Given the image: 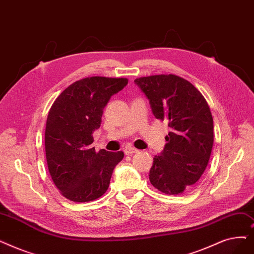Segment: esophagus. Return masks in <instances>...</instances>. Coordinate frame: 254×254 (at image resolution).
Returning a JSON list of instances; mask_svg holds the SVG:
<instances>
[{
	"label": "esophagus",
	"mask_w": 254,
	"mask_h": 254,
	"mask_svg": "<svg viewBox=\"0 0 254 254\" xmlns=\"http://www.w3.org/2000/svg\"><path fill=\"white\" fill-rule=\"evenodd\" d=\"M139 150L137 149V148H135V147H127L126 149H125V152H126V154H133V153H137Z\"/></svg>",
	"instance_id": "1"
}]
</instances>
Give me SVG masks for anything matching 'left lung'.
Returning <instances> with one entry per match:
<instances>
[{"instance_id": "obj_1", "label": "left lung", "mask_w": 254, "mask_h": 254, "mask_svg": "<svg viewBox=\"0 0 254 254\" xmlns=\"http://www.w3.org/2000/svg\"><path fill=\"white\" fill-rule=\"evenodd\" d=\"M135 83L148 98L157 119L170 131L161 154L153 158L149 181L159 191L179 195L199 182L211 157L214 124L203 95L175 74L143 76Z\"/></svg>"}]
</instances>
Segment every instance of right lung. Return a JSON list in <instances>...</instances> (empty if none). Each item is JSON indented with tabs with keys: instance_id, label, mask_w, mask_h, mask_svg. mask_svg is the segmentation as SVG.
I'll return each mask as SVG.
<instances>
[{
	"instance_id": "right-lung-1",
	"label": "right lung",
	"mask_w": 254,
	"mask_h": 254,
	"mask_svg": "<svg viewBox=\"0 0 254 254\" xmlns=\"http://www.w3.org/2000/svg\"><path fill=\"white\" fill-rule=\"evenodd\" d=\"M126 78L91 76L69 85L56 98L47 119L46 156L55 186L67 199L87 202L109 188L124 152H98L91 146L104 108L127 86Z\"/></svg>"
}]
</instances>
